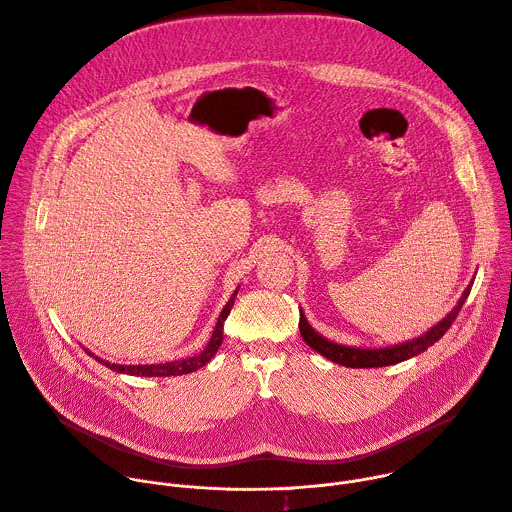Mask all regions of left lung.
I'll use <instances>...</instances> for the list:
<instances>
[{"label": "left lung", "instance_id": "1", "mask_svg": "<svg viewBox=\"0 0 512 512\" xmlns=\"http://www.w3.org/2000/svg\"><path fill=\"white\" fill-rule=\"evenodd\" d=\"M472 283L474 281H470V285L464 289L462 298L458 300L454 310L450 314H446V318H442L440 322H437L435 326H431L421 336L405 340V342H399V344H393V346H385V348H356V346H346V344L332 342V340L324 338L322 334H318L310 326V322L306 320V314L302 310H300V332H302V338L306 340V344L310 348L320 352L324 358H328V360H332L336 364H342V367H350V369L389 367V364H397V362H403L407 358H413V356L425 352L431 344H435L437 340H440L450 330V326L454 324L456 316L460 314L466 298L470 296Z\"/></svg>", "mask_w": 512, "mask_h": 512}]
</instances>
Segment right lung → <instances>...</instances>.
I'll return each mask as SVG.
<instances>
[{
    "mask_svg": "<svg viewBox=\"0 0 512 512\" xmlns=\"http://www.w3.org/2000/svg\"><path fill=\"white\" fill-rule=\"evenodd\" d=\"M237 291L239 287L233 291L231 300L227 302V306L223 308L221 316H218L216 320V326L210 334V340L208 344L194 356H186V358H178V360H170V362H158V364H115V362H109V360H103L101 356H95L89 348H85V352L89 356H93L97 362L105 364L107 369L115 371V373H121V375H131V377H180V375H188V373H194L198 369H202L206 362H210V358L216 354V350L221 348L223 344V328H225V320L227 316L231 314V308L235 304V298H237Z\"/></svg>",
    "mask_w": 512,
    "mask_h": 512,
    "instance_id": "right-lung-1",
    "label": "right lung"
}]
</instances>
